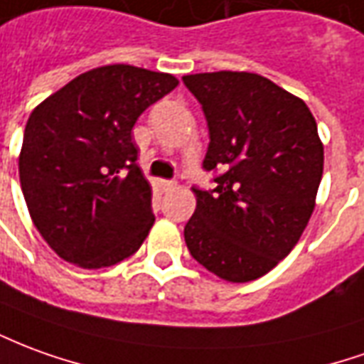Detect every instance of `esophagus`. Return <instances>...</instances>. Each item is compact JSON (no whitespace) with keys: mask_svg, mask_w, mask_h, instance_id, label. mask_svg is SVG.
Here are the masks:
<instances>
[{"mask_svg":"<svg viewBox=\"0 0 364 364\" xmlns=\"http://www.w3.org/2000/svg\"><path fill=\"white\" fill-rule=\"evenodd\" d=\"M159 185H161L164 193H169V191H173L175 187H177V183H175V181H161Z\"/></svg>","mask_w":364,"mask_h":364,"instance_id":"obj_1","label":"esophagus"}]
</instances>
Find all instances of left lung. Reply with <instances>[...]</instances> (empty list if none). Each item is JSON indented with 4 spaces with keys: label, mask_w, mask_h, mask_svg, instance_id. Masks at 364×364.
<instances>
[{
    "label": "left lung",
    "mask_w": 364,
    "mask_h": 364,
    "mask_svg": "<svg viewBox=\"0 0 364 364\" xmlns=\"http://www.w3.org/2000/svg\"><path fill=\"white\" fill-rule=\"evenodd\" d=\"M183 82L203 106L208 149L220 171L213 191L193 189L185 225L191 256L242 284L278 266L304 235L323 175V144L306 102L254 73H199Z\"/></svg>",
    "instance_id": "left-lung-1"
}]
</instances>
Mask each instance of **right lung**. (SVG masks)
<instances>
[{
	"instance_id": "add662e5",
	"label": "right lung",
	"mask_w": 364,
	"mask_h": 364,
	"mask_svg": "<svg viewBox=\"0 0 364 364\" xmlns=\"http://www.w3.org/2000/svg\"><path fill=\"white\" fill-rule=\"evenodd\" d=\"M177 85L167 73L106 65L73 78L31 112L19 181L33 225L63 260L98 270L146 240L156 217L132 128Z\"/></svg>"
}]
</instances>
